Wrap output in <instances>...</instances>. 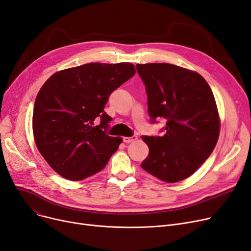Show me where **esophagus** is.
I'll use <instances>...</instances> for the list:
<instances>
[{
	"mask_svg": "<svg viewBox=\"0 0 251 251\" xmlns=\"http://www.w3.org/2000/svg\"><path fill=\"white\" fill-rule=\"evenodd\" d=\"M135 140H137V136H130V137H125L124 138V142L125 143H130V142H133V141H135Z\"/></svg>",
	"mask_w": 251,
	"mask_h": 251,
	"instance_id": "1",
	"label": "esophagus"
}]
</instances>
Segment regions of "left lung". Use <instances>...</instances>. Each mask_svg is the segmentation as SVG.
<instances>
[{"instance_id": "left-lung-1", "label": "left lung", "mask_w": 251, "mask_h": 251, "mask_svg": "<svg viewBox=\"0 0 251 251\" xmlns=\"http://www.w3.org/2000/svg\"><path fill=\"white\" fill-rule=\"evenodd\" d=\"M147 94L151 124L164 118L162 136H143L149 154L143 170L166 183L195 173L211 154L220 134L216 100L199 74L169 63L137 64Z\"/></svg>"}]
</instances>
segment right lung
Instances as JSON below:
<instances>
[{"mask_svg": "<svg viewBox=\"0 0 251 251\" xmlns=\"http://www.w3.org/2000/svg\"><path fill=\"white\" fill-rule=\"evenodd\" d=\"M135 74L130 63H88L58 71L44 83L34 101L32 130L57 174L80 181L105 168L123 139L107 135L112 118L104 107Z\"/></svg>", "mask_w": 251, "mask_h": 251, "instance_id": "1", "label": "right lung"}]
</instances>
